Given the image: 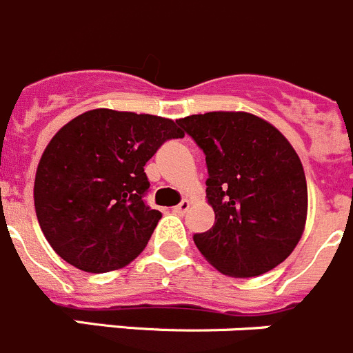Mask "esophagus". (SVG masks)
<instances>
[{"instance_id":"esophagus-1","label":"esophagus","mask_w":353,"mask_h":353,"mask_svg":"<svg viewBox=\"0 0 353 353\" xmlns=\"http://www.w3.org/2000/svg\"><path fill=\"white\" fill-rule=\"evenodd\" d=\"M190 209V200H181V204H177L176 208H174V212L179 216L186 214V211Z\"/></svg>"}]
</instances>
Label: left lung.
<instances>
[{
    "label": "left lung",
    "mask_w": 353,
    "mask_h": 353,
    "mask_svg": "<svg viewBox=\"0 0 353 353\" xmlns=\"http://www.w3.org/2000/svg\"><path fill=\"white\" fill-rule=\"evenodd\" d=\"M205 154L214 225L195 234L199 252L223 274L252 278L283 262L303 236L307 186L290 142L248 112L177 119Z\"/></svg>",
    "instance_id": "1"
}]
</instances>
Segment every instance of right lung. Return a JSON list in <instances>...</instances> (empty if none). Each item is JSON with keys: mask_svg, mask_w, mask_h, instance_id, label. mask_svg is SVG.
Wrapping results in <instances>:
<instances>
[{"mask_svg": "<svg viewBox=\"0 0 353 353\" xmlns=\"http://www.w3.org/2000/svg\"><path fill=\"white\" fill-rule=\"evenodd\" d=\"M183 137L172 119L110 109L66 123L34 177L38 223L54 252L94 274L132 262L161 218L144 200V165L165 142Z\"/></svg>", "mask_w": 353, "mask_h": 353, "instance_id": "1", "label": "right lung"}]
</instances>
